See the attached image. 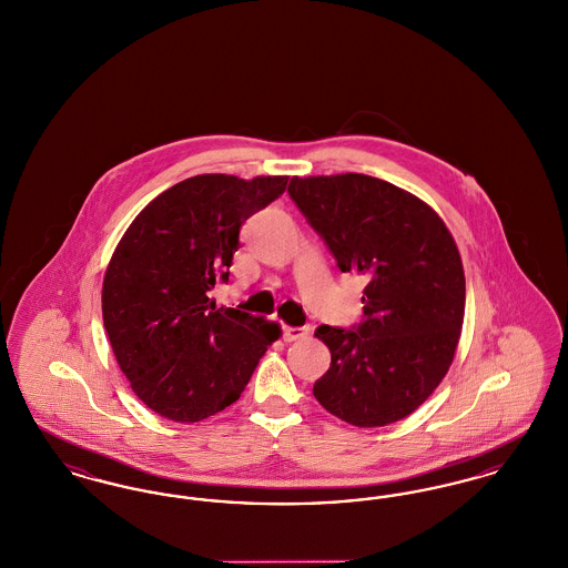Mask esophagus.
Here are the masks:
<instances>
[{"label":"esophagus","instance_id":"obj_1","mask_svg":"<svg viewBox=\"0 0 568 568\" xmlns=\"http://www.w3.org/2000/svg\"><path fill=\"white\" fill-rule=\"evenodd\" d=\"M308 336V327H300V325H283V341L292 343Z\"/></svg>","mask_w":568,"mask_h":568}]
</instances>
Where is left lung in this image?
Here are the masks:
<instances>
[{
	"instance_id": "8db88e82",
	"label": "left lung",
	"mask_w": 568,
	"mask_h": 568,
	"mask_svg": "<svg viewBox=\"0 0 568 568\" xmlns=\"http://www.w3.org/2000/svg\"><path fill=\"white\" fill-rule=\"evenodd\" d=\"M287 191L338 268L368 278L362 324L315 329L332 353L315 398L357 428L405 419L458 347L466 281L452 232L426 202L375 176H294Z\"/></svg>"
}]
</instances>
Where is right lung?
<instances>
[{"instance_id":"add662e5","label":"right lung","mask_w":568,"mask_h":568,"mask_svg":"<svg viewBox=\"0 0 568 568\" xmlns=\"http://www.w3.org/2000/svg\"><path fill=\"white\" fill-rule=\"evenodd\" d=\"M287 187V176L197 174L160 193L116 244L102 315L135 396L179 424L236 403L281 327L209 292L227 281L241 225Z\"/></svg>"}]
</instances>
